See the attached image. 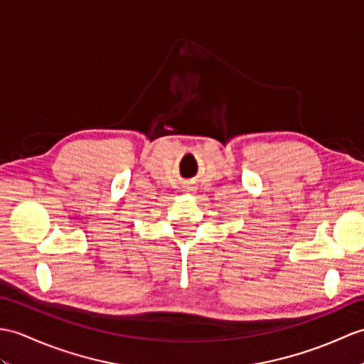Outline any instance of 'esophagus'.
I'll use <instances>...</instances> for the list:
<instances>
[{"label":"esophagus","mask_w":364,"mask_h":364,"mask_svg":"<svg viewBox=\"0 0 364 364\" xmlns=\"http://www.w3.org/2000/svg\"><path fill=\"white\" fill-rule=\"evenodd\" d=\"M184 191L188 193H193L197 191V188H196V186H192V184H188V186H184Z\"/></svg>","instance_id":"34e87169"}]
</instances>
